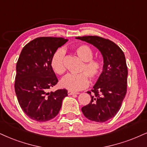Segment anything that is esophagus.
Returning <instances> with one entry per match:
<instances>
[{
    "instance_id": "1",
    "label": "esophagus",
    "mask_w": 147,
    "mask_h": 147,
    "mask_svg": "<svg viewBox=\"0 0 147 147\" xmlns=\"http://www.w3.org/2000/svg\"><path fill=\"white\" fill-rule=\"evenodd\" d=\"M67 93H68V95H78V93H76V92L71 91V90H68Z\"/></svg>"
}]
</instances>
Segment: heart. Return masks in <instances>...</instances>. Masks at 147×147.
Instances as JSON below:
<instances>
[{
  "label": "heart",
  "instance_id": "b5f03b06",
  "mask_svg": "<svg viewBox=\"0 0 147 147\" xmlns=\"http://www.w3.org/2000/svg\"><path fill=\"white\" fill-rule=\"evenodd\" d=\"M76 54L82 61H84L80 68V71L78 74H69L61 79L60 84L62 88L71 91H77L87 87L90 80H97L102 71V63L97 59H93V51L87 45H80L74 49ZM65 52L63 49H59L52 55L50 65L54 72L59 75H62L65 71V67L63 63Z\"/></svg>",
  "mask_w": 147,
  "mask_h": 147
}]
</instances>
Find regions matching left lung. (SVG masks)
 Listing matches in <instances>:
<instances>
[{
	"instance_id": "obj_1",
	"label": "left lung",
	"mask_w": 147,
	"mask_h": 147,
	"mask_svg": "<svg viewBox=\"0 0 147 147\" xmlns=\"http://www.w3.org/2000/svg\"><path fill=\"white\" fill-rule=\"evenodd\" d=\"M76 39L93 45L103 57L102 72L91 90L92 93L87 91L91 101L81 110L89 120L106 122L117 115L126 95L128 72L125 54L109 39L98 36H84Z\"/></svg>"
}]
</instances>
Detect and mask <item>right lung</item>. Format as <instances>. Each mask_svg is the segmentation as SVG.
Wrapping results in <instances>:
<instances>
[{"label": "right lung", "instance_id": "obj_1", "mask_svg": "<svg viewBox=\"0 0 147 147\" xmlns=\"http://www.w3.org/2000/svg\"><path fill=\"white\" fill-rule=\"evenodd\" d=\"M67 39L38 37L24 47L16 65L15 91L20 106L28 117L39 122L53 119L67 96L66 89L48 92L58 79L50 61Z\"/></svg>", "mask_w": 147, "mask_h": 147}]
</instances>
